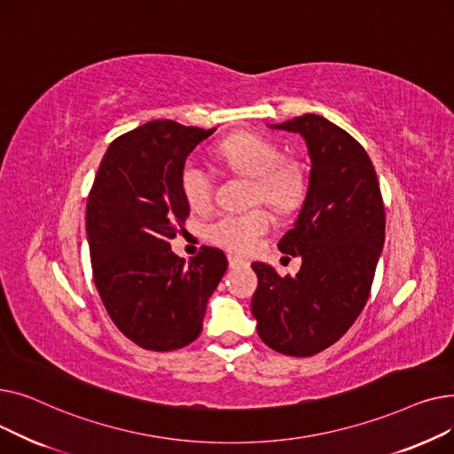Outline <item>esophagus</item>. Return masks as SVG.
I'll return each mask as SVG.
<instances>
[{
    "label": "esophagus",
    "instance_id": "esophagus-1",
    "mask_svg": "<svg viewBox=\"0 0 454 454\" xmlns=\"http://www.w3.org/2000/svg\"><path fill=\"white\" fill-rule=\"evenodd\" d=\"M228 265L230 269H237V267H245L248 265V261L241 255H235V254H228Z\"/></svg>",
    "mask_w": 454,
    "mask_h": 454
}]
</instances>
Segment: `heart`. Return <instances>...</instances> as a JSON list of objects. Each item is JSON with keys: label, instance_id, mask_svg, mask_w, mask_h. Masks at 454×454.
<instances>
[{"label": "heart", "instance_id": "1", "mask_svg": "<svg viewBox=\"0 0 454 454\" xmlns=\"http://www.w3.org/2000/svg\"><path fill=\"white\" fill-rule=\"evenodd\" d=\"M219 156L231 171L254 180L252 199L278 209H293L305 193V173L293 160H281V151L274 141L241 132L219 145ZM180 189L185 202L193 209H206L213 200V178L206 167L195 160L184 163ZM272 226L270 213L250 209L245 213H226L206 226V237L223 248L250 252L259 237Z\"/></svg>", "mask_w": 454, "mask_h": 454}]
</instances>
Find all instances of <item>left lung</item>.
<instances>
[{
	"mask_svg": "<svg viewBox=\"0 0 454 454\" xmlns=\"http://www.w3.org/2000/svg\"><path fill=\"white\" fill-rule=\"evenodd\" d=\"M276 130L298 134L309 156L307 193L283 254L300 255L296 276L252 263L257 335L269 348L311 356L335 344L368 301L385 245V207L373 163L348 132L325 117L303 114Z\"/></svg>",
	"mask_w": 454,
	"mask_h": 454,
	"instance_id": "1",
	"label": "left lung"
}]
</instances>
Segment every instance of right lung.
Listing matches in <instances>:
<instances>
[{"instance_id":"right-lung-1","label":"right lung","mask_w":454,"mask_h":454,"mask_svg":"<svg viewBox=\"0 0 454 454\" xmlns=\"http://www.w3.org/2000/svg\"><path fill=\"white\" fill-rule=\"evenodd\" d=\"M213 132L169 119L137 127L110 143L90 191L86 235L95 287L117 329L145 349L193 342L228 269L219 248L204 247L185 263L169 243L189 215L182 167Z\"/></svg>"}]
</instances>
